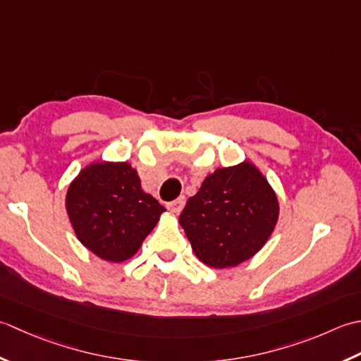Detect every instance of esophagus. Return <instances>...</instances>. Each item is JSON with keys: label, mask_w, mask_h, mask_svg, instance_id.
<instances>
[{"label": "esophagus", "mask_w": 361, "mask_h": 361, "mask_svg": "<svg viewBox=\"0 0 361 361\" xmlns=\"http://www.w3.org/2000/svg\"><path fill=\"white\" fill-rule=\"evenodd\" d=\"M183 205H185V197L180 196V197H178V200H176V201L168 202L166 207L170 209L173 213H180L182 209H183Z\"/></svg>", "instance_id": "34e87169"}]
</instances>
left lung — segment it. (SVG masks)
I'll list each match as a JSON object with an SVG mask.
<instances>
[{"mask_svg": "<svg viewBox=\"0 0 361 361\" xmlns=\"http://www.w3.org/2000/svg\"><path fill=\"white\" fill-rule=\"evenodd\" d=\"M279 218L277 196L254 165L218 168L182 210L179 223L197 259L237 267L259 252Z\"/></svg>", "mask_w": 361, "mask_h": 361, "instance_id": "obj_1", "label": "left lung"}]
</instances>
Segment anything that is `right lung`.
Masks as SVG:
<instances>
[{
  "label": "right lung",
  "instance_id": "right-lung-1",
  "mask_svg": "<svg viewBox=\"0 0 361 361\" xmlns=\"http://www.w3.org/2000/svg\"><path fill=\"white\" fill-rule=\"evenodd\" d=\"M65 204L79 241L99 259L116 263L138 251L165 212L142 190L126 161L87 166L71 182Z\"/></svg>",
  "mask_w": 361,
  "mask_h": 361
}]
</instances>
